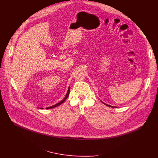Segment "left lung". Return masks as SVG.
<instances>
[{"instance_id":"8db88e82","label":"left lung","mask_w":158,"mask_h":158,"mask_svg":"<svg viewBox=\"0 0 158 158\" xmlns=\"http://www.w3.org/2000/svg\"><path fill=\"white\" fill-rule=\"evenodd\" d=\"M104 104H105V105H106L107 106H109V107H116V106H110V105H108V104H106V103H104V102H103L102 101H101Z\"/></svg>"}]
</instances>
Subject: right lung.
<instances>
[{
  "mask_svg": "<svg viewBox=\"0 0 158 158\" xmlns=\"http://www.w3.org/2000/svg\"><path fill=\"white\" fill-rule=\"evenodd\" d=\"M69 93H70V86L69 87V88H68V90H67V94H66V95H65V98L61 101H60L59 102H58V103H57L56 104H54V105H53V106H50V107H46V109H52V108H54V107H57V106H59V105H60L61 104H62L66 99H67V97H68V96H69ZM40 109H43L44 108L43 107H40Z\"/></svg>",
  "mask_w": 158,
  "mask_h": 158,
  "instance_id": "obj_1",
  "label": "right lung"
}]
</instances>
